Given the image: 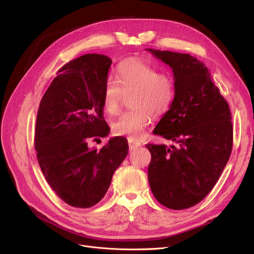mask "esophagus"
<instances>
[{
    "mask_svg": "<svg viewBox=\"0 0 254 254\" xmlns=\"http://www.w3.org/2000/svg\"><path fill=\"white\" fill-rule=\"evenodd\" d=\"M128 146H129V150L131 151V150L137 149V148L139 147V146H141V143L138 142V141L132 140V139H129V140H128Z\"/></svg>",
    "mask_w": 254,
    "mask_h": 254,
    "instance_id": "1",
    "label": "esophagus"
}]
</instances>
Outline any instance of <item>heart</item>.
Wrapping results in <instances>:
<instances>
[{
    "mask_svg": "<svg viewBox=\"0 0 254 254\" xmlns=\"http://www.w3.org/2000/svg\"><path fill=\"white\" fill-rule=\"evenodd\" d=\"M175 80L168 73H158L155 66L140 60L120 63L115 77L106 81L102 104L109 115H116L122 108L125 97H128L131 109L120 115L112 124L117 136L140 138L144 129L155 117L166 114L175 100Z\"/></svg>",
    "mask_w": 254,
    "mask_h": 254,
    "instance_id": "1",
    "label": "heart"
}]
</instances>
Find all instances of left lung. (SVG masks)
Returning a JSON list of instances; mask_svg holds the SVG:
<instances>
[{
  "label": "left lung",
  "mask_w": 254,
  "mask_h": 254,
  "mask_svg": "<svg viewBox=\"0 0 254 254\" xmlns=\"http://www.w3.org/2000/svg\"><path fill=\"white\" fill-rule=\"evenodd\" d=\"M147 50L171 66L176 84L174 102L153 129L176 145H146L149 185L165 207L188 209L214 188L231 156L230 106L203 63L186 53Z\"/></svg>",
  "instance_id": "left-lung-1"
}]
</instances>
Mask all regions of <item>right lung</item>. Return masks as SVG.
I'll return each instance as SVG.
<instances>
[{
	"label": "right lung",
	"mask_w": 254,
	"mask_h": 254,
	"mask_svg": "<svg viewBox=\"0 0 254 254\" xmlns=\"http://www.w3.org/2000/svg\"><path fill=\"white\" fill-rule=\"evenodd\" d=\"M111 64L96 53L66 63L39 105L34 140L38 163L51 189L72 207L98 204L128 152L124 137H114L100 150L87 146L109 134L102 93Z\"/></svg>",
	"instance_id": "1"
}]
</instances>
